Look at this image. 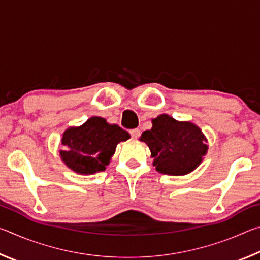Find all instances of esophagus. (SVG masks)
Here are the masks:
<instances>
[{
    "mask_svg": "<svg viewBox=\"0 0 260 260\" xmlns=\"http://www.w3.org/2000/svg\"><path fill=\"white\" fill-rule=\"evenodd\" d=\"M129 134H131V136L133 139H138L139 136H140V134H141V132H140L139 128H134V129H131L129 131Z\"/></svg>",
    "mask_w": 260,
    "mask_h": 260,
    "instance_id": "1",
    "label": "esophagus"
}]
</instances>
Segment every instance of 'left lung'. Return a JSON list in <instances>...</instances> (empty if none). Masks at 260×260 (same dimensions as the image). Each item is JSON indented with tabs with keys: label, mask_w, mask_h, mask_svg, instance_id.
<instances>
[{
	"label": "left lung",
	"mask_w": 260,
	"mask_h": 260,
	"mask_svg": "<svg viewBox=\"0 0 260 260\" xmlns=\"http://www.w3.org/2000/svg\"><path fill=\"white\" fill-rule=\"evenodd\" d=\"M151 129L144 131L142 141L150 149L157 172L186 175L197 169L208 152V139L191 121H179L162 113L151 119Z\"/></svg>",
	"instance_id": "left-lung-1"
}]
</instances>
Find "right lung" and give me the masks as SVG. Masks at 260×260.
I'll list each match as a JSON object with an SVG mask.
<instances>
[{
  "label": "right lung",
  "instance_id": "add662e5",
  "mask_svg": "<svg viewBox=\"0 0 260 260\" xmlns=\"http://www.w3.org/2000/svg\"><path fill=\"white\" fill-rule=\"evenodd\" d=\"M131 138L128 132L109 124L102 117H91L80 126H71L61 136L59 157L70 170L81 175L105 171L117 144Z\"/></svg>",
  "mask_w": 260,
  "mask_h": 260
}]
</instances>
